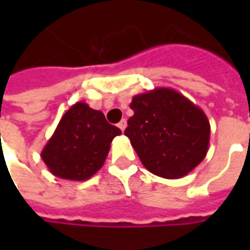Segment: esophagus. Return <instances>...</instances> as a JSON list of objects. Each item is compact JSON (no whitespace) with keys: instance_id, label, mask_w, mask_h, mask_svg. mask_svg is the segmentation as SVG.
Wrapping results in <instances>:
<instances>
[{"instance_id":"34e87169","label":"esophagus","mask_w":250,"mask_h":250,"mask_svg":"<svg viewBox=\"0 0 250 250\" xmlns=\"http://www.w3.org/2000/svg\"><path fill=\"white\" fill-rule=\"evenodd\" d=\"M126 125H128V124H126V120H121L120 124H118V128H120V129L124 132V130H125V128H126Z\"/></svg>"}]
</instances>
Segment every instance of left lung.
<instances>
[{"label":"left lung","instance_id":"left-lung-1","mask_svg":"<svg viewBox=\"0 0 250 250\" xmlns=\"http://www.w3.org/2000/svg\"><path fill=\"white\" fill-rule=\"evenodd\" d=\"M125 135L151 174L185 177L206 157L210 122L202 108L179 91L157 87L133 96Z\"/></svg>","mask_w":250,"mask_h":250}]
</instances>
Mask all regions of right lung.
<instances>
[{
	"label": "right lung",
	"mask_w": 250,
	"mask_h": 250,
	"mask_svg": "<svg viewBox=\"0 0 250 250\" xmlns=\"http://www.w3.org/2000/svg\"><path fill=\"white\" fill-rule=\"evenodd\" d=\"M118 135L120 128L108 124L101 111L78 101L62 115L42 159L55 177L86 181L103 167Z\"/></svg>",
	"instance_id": "1"
}]
</instances>
